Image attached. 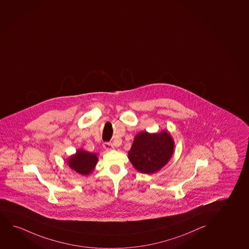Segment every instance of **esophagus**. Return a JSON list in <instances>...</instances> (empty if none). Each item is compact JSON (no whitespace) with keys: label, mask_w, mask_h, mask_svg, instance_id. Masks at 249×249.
<instances>
[{"label":"esophagus","mask_w":249,"mask_h":249,"mask_svg":"<svg viewBox=\"0 0 249 249\" xmlns=\"http://www.w3.org/2000/svg\"><path fill=\"white\" fill-rule=\"evenodd\" d=\"M104 147L106 151H110L113 148V145L111 142H104Z\"/></svg>","instance_id":"1"}]
</instances>
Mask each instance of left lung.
<instances>
[{"mask_svg":"<svg viewBox=\"0 0 249 249\" xmlns=\"http://www.w3.org/2000/svg\"><path fill=\"white\" fill-rule=\"evenodd\" d=\"M174 143L166 131L158 134L139 133L129 150V159L142 173H154L167 163L173 155Z\"/></svg>","mask_w":249,"mask_h":249,"instance_id":"left-lung-1","label":"left lung"}]
</instances>
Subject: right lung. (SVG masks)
I'll list each match as a JSON object with an SVG mask.
<instances>
[{"label": "right lung", "instance_id": "1", "mask_svg": "<svg viewBox=\"0 0 249 249\" xmlns=\"http://www.w3.org/2000/svg\"><path fill=\"white\" fill-rule=\"evenodd\" d=\"M97 161L98 158L96 154L80 150L70 158L68 163L71 168L76 171V173L82 175H88L93 171Z\"/></svg>", "mask_w": 249, "mask_h": 249}]
</instances>
